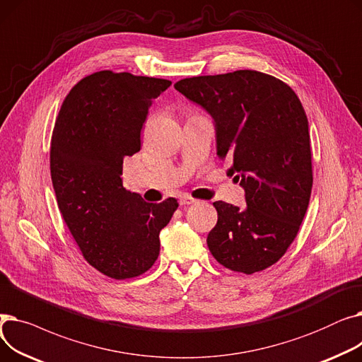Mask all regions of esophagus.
Listing matches in <instances>:
<instances>
[{
  "label": "esophagus",
  "mask_w": 362,
  "mask_h": 362,
  "mask_svg": "<svg viewBox=\"0 0 362 362\" xmlns=\"http://www.w3.org/2000/svg\"><path fill=\"white\" fill-rule=\"evenodd\" d=\"M179 202H180V205H183V206H185V205H192V204H197L198 201H197V199H194V198H191V197L185 195V197H182V198H180V201H179Z\"/></svg>",
  "instance_id": "obj_1"
}]
</instances>
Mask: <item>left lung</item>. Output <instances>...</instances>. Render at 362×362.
I'll return each mask as SVG.
<instances>
[{
  "mask_svg": "<svg viewBox=\"0 0 362 362\" xmlns=\"http://www.w3.org/2000/svg\"><path fill=\"white\" fill-rule=\"evenodd\" d=\"M176 90L210 114L217 156L245 191L246 206L216 201L213 257L252 274L277 262L296 238L311 187L308 119L284 82L255 70L182 79Z\"/></svg>",
  "mask_w": 362,
  "mask_h": 362,
  "instance_id": "8db88e82",
  "label": "left lung"
}]
</instances>
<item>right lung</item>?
Returning <instances> with one entry per match:
<instances>
[{"label":"right lung","instance_id":"1","mask_svg":"<svg viewBox=\"0 0 362 362\" xmlns=\"http://www.w3.org/2000/svg\"><path fill=\"white\" fill-rule=\"evenodd\" d=\"M170 81L112 73L86 76L55 120L49 167L60 213L85 259L112 279L136 277L160 254V232L177 210L168 198L145 202L123 187V160L141 149L152 100Z\"/></svg>","mask_w":362,"mask_h":362}]
</instances>
